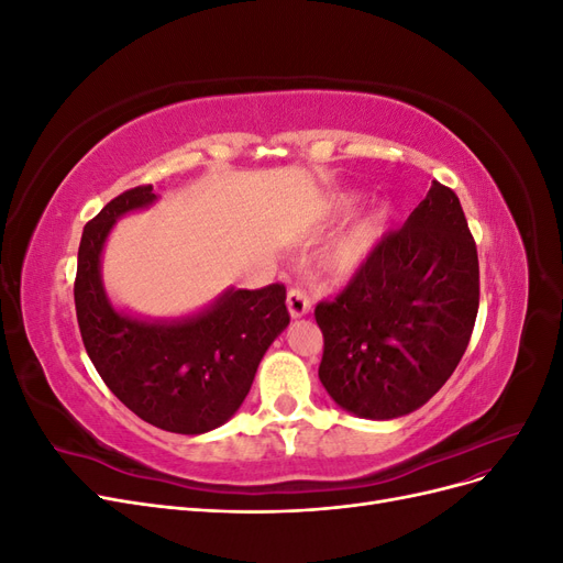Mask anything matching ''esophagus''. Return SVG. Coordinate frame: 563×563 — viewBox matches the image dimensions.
Returning a JSON list of instances; mask_svg holds the SVG:
<instances>
[{"label": "esophagus", "mask_w": 563, "mask_h": 563, "mask_svg": "<svg viewBox=\"0 0 563 563\" xmlns=\"http://www.w3.org/2000/svg\"><path fill=\"white\" fill-rule=\"evenodd\" d=\"M286 305H288V312H291V317L298 319V317H305L310 312L312 300L308 298V294H305V288L291 286V291H288V296H286Z\"/></svg>", "instance_id": "esophagus-1"}]
</instances>
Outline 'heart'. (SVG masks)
Wrapping results in <instances>:
<instances>
[{
    "instance_id": "1",
    "label": "heart",
    "mask_w": 563,
    "mask_h": 563,
    "mask_svg": "<svg viewBox=\"0 0 563 563\" xmlns=\"http://www.w3.org/2000/svg\"><path fill=\"white\" fill-rule=\"evenodd\" d=\"M352 199H345V203H350ZM380 228H383V216H373L371 220H366L364 225L356 228L350 236H345L343 242L338 244L333 258L338 265H354L360 263L366 251L371 249V244L376 242V236L380 234Z\"/></svg>"
}]
</instances>
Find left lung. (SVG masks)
Returning a JSON list of instances; mask_svg holds the SVG:
<instances>
[{
  "label": "left lung",
  "instance_id": "obj_1",
  "mask_svg": "<svg viewBox=\"0 0 563 563\" xmlns=\"http://www.w3.org/2000/svg\"><path fill=\"white\" fill-rule=\"evenodd\" d=\"M479 310V258L451 187L432 183L406 223L368 251L347 286L321 300L319 380L345 411H416L463 360Z\"/></svg>",
  "mask_w": 563,
  "mask_h": 563
}]
</instances>
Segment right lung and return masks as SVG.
<instances>
[{
    "label": "right lung",
    "instance_id": "obj_1",
    "mask_svg": "<svg viewBox=\"0 0 563 563\" xmlns=\"http://www.w3.org/2000/svg\"><path fill=\"white\" fill-rule=\"evenodd\" d=\"M155 199L152 185L131 187L84 228L75 279L79 333L98 376L135 416L166 432L203 434L236 413L263 354L291 321L286 286L230 288L211 308L174 321L114 310L100 253L119 216Z\"/></svg>",
    "mask_w": 563,
    "mask_h": 563
}]
</instances>
